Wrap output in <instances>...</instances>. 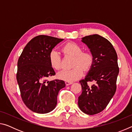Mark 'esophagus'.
Returning a JSON list of instances; mask_svg holds the SVG:
<instances>
[{
    "instance_id": "1",
    "label": "esophagus",
    "mask_w": 132,
    "mask_h": 132,
    "mask_svg": "<svg viewBox=\"0 0 132 132\" xmlns=\"http://www.w3.org/2000/svg\"><path fill=\"white\" fill-rule=\"evenodd\" d=\"M73 81H65V84L67 85V86H69V85H70L71 84H73Z\"/></svg>"
}]
</instances>
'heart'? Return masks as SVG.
<instances>
[{"label":"heart","instance_id":"heart-1","mask_svg":"<svg viewBox=\"0 0 132 132\" xmlns=\"http://www.w3.org/2000/svg\"><path fill=\"white\" fill-rule=\"evenodd\" d=\"M62 52L67 55L74 56L73 66L70 69H63L58 73V77L65 81H72L79 79L83 75V68L87 70L93 63V56L88 51L82 52V48L75 42H68L62 48ZM49 60L51 67L56 70L62 68L61 58L57 51H51L49 55Z\"/></svg>","mask_w":132,"mask_h":132}]
</instances>
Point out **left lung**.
<instances>
[{"label": "left lung", "instance_id": "1", "mask_svg": "<svg viewBox=\"0 0 132 132\" xmlns=\"http://www.w3.org/2000/svg\"><path fill=\"white\" fill-rule=\"evenodd\" d=\"M93 56V63L84 79L79 81L82 93L78 105L82 112L93 115L101 112L108 105L117 90L119 73L117 52L108 39L98 34L82 38ZM93 82V85L88 84Z\"/></svg>", "mask_w": 132, "mask_h": 132}]
</instances>
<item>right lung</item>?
Listing matches in <instances>:
<instances>
[{"instance_id":"obj_1","label":"right lung","mask_w":132,"mask_h":132,"mask_svg":"<svg viewBox=\"0 0 132 132\" xmlns=\"http://www.w3.org/2000/svg\"><path fill=\"white\" fill-rule=\"evenodd\" d=\"M63 39L41 35L26 45L17 62V81L22 100L27 108L38 113H46L54 109L59 90L65 82L47 78L55 75L49 55Z\"/></svg>"}]
</instances>
